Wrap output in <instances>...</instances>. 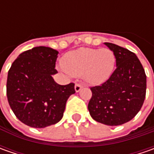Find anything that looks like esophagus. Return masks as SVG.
<instances>
[{
	"label": "esophagus",
	"mask_w": 154,
	"mask_h": 154,
	"mask_svg": "<svg viewBox=\"0 0 154 154\" xmlns=\"http://www.w3.org/2000/svg\"><path fill=\"white\" fill-rule=\"evenodd\" d=\"M83 86L81 84H75V86H74V89H75V92H80V90L82 89Z\"/></svg>",
	"instance_id": "34e87169"
}]
</instances>
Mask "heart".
<instances>
[{"label": "heart", "instance_id": "b5f03b06", "mask_svg": "<svg viewBox=\"0 0 154 154\" xmlns=\"http://www.w3.org/2000/svg\"><path fill=\"white\" fill-rule=\"evenodd\" d=\"M115 65V54L107 48H80L66 53L62 59V68L67 73L75 77L82 76L85 81L93 85L109 80Z\"/></svg>", "mask_w": 154, "mask_h": 154}]
</instances>
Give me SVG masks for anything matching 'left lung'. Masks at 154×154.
<instances>
[{
    "label": "left lung",
    "instance_id": "1",
    "mask_svg": "<svg viewBox=\"0 0 154 154\" xmlns=\"http://www.w3.org/2000/svg\"><path fill=\"white\" fill-rule=\"evenodd\" d=\"M104 45L114 52L116 68L109 80L91 87L88 109L95 121L117 126L130 121L140 111L145 100L146 76L134 53L111 43Z\"/></svg>",
    "mask_w": 154,
    "mask_h": 154
}]
</instances>
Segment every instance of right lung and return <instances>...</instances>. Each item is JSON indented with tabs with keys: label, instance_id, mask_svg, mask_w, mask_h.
<instances>
[{
	"label": "right lung",
	"instance_id": "1",
	"mask_svg": "<svg viewBox=\"0 0 154 154\" xmlns=\"http://www.w3.org/2000/svg\"><path fill=\"white\" fill-rule=\"evenodd\" d=\"M58 51L38 46L21 53L13 62L7 80V96L16 117L30 127L56 124L63 116L66 103L75 92L74 84H57Z\"/></svg>",
	"mask_w": 154,
	"mask_h": 154
}]
</instances>
